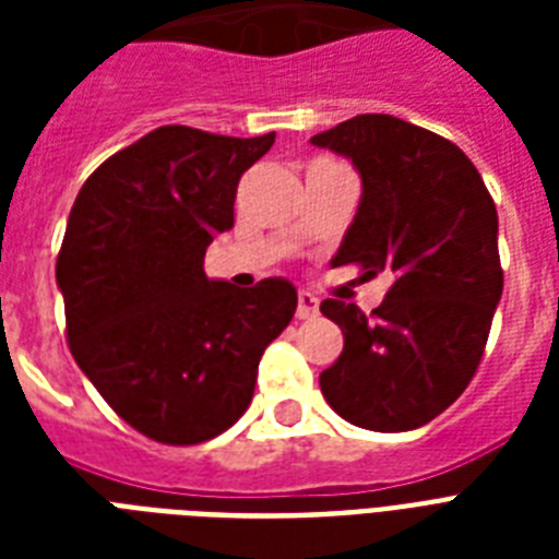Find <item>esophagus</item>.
Masks as SVG:
<instances>
[{
  "label": "esophagus",
  "mask_w": 559,
  "mask_h": 559,
  "mask_svg": "<svg viewBox=\"0 0 559 559\" xmlns=\"http://www.w3.org/2000/svg\"><path fill=\"white\" fill-rule=\"evenodd\" d=\"M298 319H316L319 316V301L310 293H298V307H296Z\"/></svg>",
  "instance_id": "esophagus-1"
}]
</instances>
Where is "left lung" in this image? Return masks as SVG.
Masks as SVG:
<instances>
[{"instance_id":"1","label":"left lung","mask_w":559,"mask_h":559,"mask_svg":"<svg viewBox=\"0 0 559 559\" xmlns=\"http://www.w3.org/2000/svg\"><path fill=\"white\" fill-rule=\"evenodd\" d=\"M310 142L362 177L333 263L394 278L371 313L324 298L345 348L319 385L354 426L408 432L461 397L485 354L504 284L493 197L461 147L403 118H348Z\"/></svg>"}]
</instances>
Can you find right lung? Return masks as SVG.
I'll return each mask as SVG.
<instances>
[{
	"label": "right lung",
	"instance_id": "1",
	"mask_svg": "<svg viewBox=\"0 0 559 559\" xmlns=\"http://www.w3.org/2000/svg\"><path fill=\"white\" fill-rule=\"evenodd\" d=\"M275 133L153 130L95 168L57 254L66 342L121 420L193 447L226 432L254 394L263 350L293 322L284 278L209 281L205 249L235 226L237 182Z\"/></svg>",
	"mask_w": 559,
	"mask_h": 559
}]
</instances>
